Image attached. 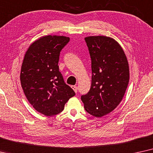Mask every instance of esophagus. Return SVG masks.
Segmentation results:
<instances>
[{
  "label": "esophagus",
  "mask_w": 153,
  "mask_h": 153,
  "mask_svg": "<svg viewBox=\"0 0 153 153\" xmlns=\"http://www.w3.org/2000/svg\"><path fill=\"white\" fill-rule=\"evenodd\" d=\"M71 87H72V89L74 90L75 92L77 93V91H78V87H77V86H75V85H73V86H71Z\"/></svg>",
  "instance_id": "34e87169"
}]
</instances>
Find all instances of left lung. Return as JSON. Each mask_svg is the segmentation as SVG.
I'll return each mask as SVG.
<instances>
[{
  "label": "left lung",
  "instance_id": "obj_1",
  "mask_svg": "<svg viewBox=\"0 0 153 153\" xmlns=\"http://www.w3.org/2000/svg\"><path fill=\"white\" fill-rule=\"evenodd\" d=\"M91 60V85L81 97L85 111L97 117L113 111L125 95L129 68L125 52L115 39L104 36L85 38Z\"/></svg>",
  "mask_w": 153,
  "mask_h": 153
}]
</instances>
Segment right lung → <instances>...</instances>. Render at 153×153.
<instances>
[{"label": "right lung", "instance_id": "right-lung-1", "mask_svg": "<svg viewBox=\"0 0 153 153\" xmlns=\"http://www.w3.org/2000/svg\"><path fill=\"white\" fill-rule=\"evenodd\" d=\"M70 38L45 36L29 46L22 62L20 81L26 99L32 106L46 116L55 115L75 96L59 71L61 50Z\"/></svg>", "mask_w": 153, "mask_h": 153}]
</instances>
